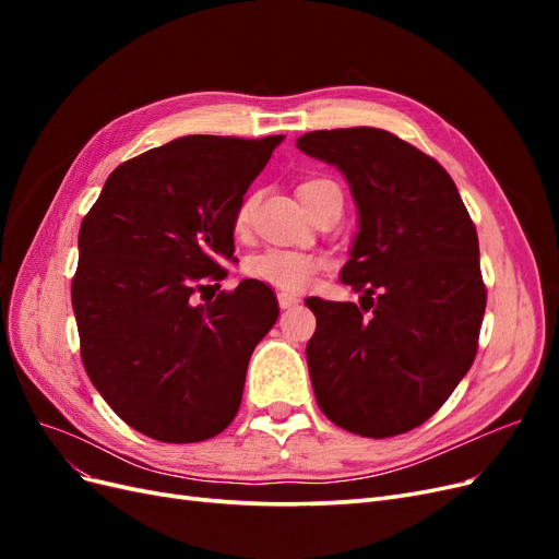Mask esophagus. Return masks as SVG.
Masks as SVG:
<instances>
[{
	"instance_id": "esophagus-1",
	"label": "esophagus",
	"mask_w": 559,
	"mask_h": 559,
	"mask_svg": "<svg viewBox=\"0 0 559 559\" xmlns=\"http://www.w3.org/2000/svg\"><path fill=\"white\" fill-rule=\"evenodd\" d=\"M277 302H280V308L282 310H289V308H296L298 302H300V298L298 296H294V294H277Z\"/></svg>"
}]
</instances>
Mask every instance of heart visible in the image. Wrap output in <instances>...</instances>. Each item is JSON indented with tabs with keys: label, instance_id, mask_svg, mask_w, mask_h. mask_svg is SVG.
Listing matches in <instances>:
<instances>
[{
	"label": "heart",
	"instance_id": "b5f03b06",
	"mask_svg": "<svg viewBox=\"0 0 559 559\" xmlns=\"http://www.w3.org/2000/svg\"><path fill=\"white\" fill-rule=\"evenodd\" d=\"M326 186H335V183L329 179H310L298 186V195L302 200V205H306V210H308V200L317 191L326 189ZM251 207L253 202L245 200L238 207V212H235V230L242 233L249 226ZM319 267H321L319 257L308 251H298V249H265L257 253V257H251L247 263L251 277H257L265 284L280 286V289H286V292H300L302 286H308Z\"/></svg>",
	"mask_w": 559,
	"mask_h": 559
}]
</instances>
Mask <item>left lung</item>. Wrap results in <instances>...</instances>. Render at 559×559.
I'll use <instances>...</instances> for the list:
<instances>
[{"instance_id":"obj_1","label":"left lung","mask_w":559,"mask_h":559,"mask_svg":"<svg viewBox=\"0 0 559 559\" xmlns=\"http://www.w3.org/2000/svg\"><path fill=\"white\" fill-rule=\"evenodd\" d=\"M296 146L335 165L359 210L341 280L364 294L361 308L306 300L317 317L306 349L317 403L345 431L405 433L476 359L487 302L476 226L443 165L392 132L314 130Z\"/></svg>"}]
</instances>
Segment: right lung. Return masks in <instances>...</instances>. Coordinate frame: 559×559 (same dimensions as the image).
I'll return each instance as SVG.
<instances>
[{
    "instance_id": "obj_1",
    "label": "right lung",
    "mask_w": 559,
    "mask_h": 559,
    "mask_svg": "<svg viewBox=\"0 0 559 559\" xmlns=\"http://www.w3.org/2000/svg\"><path fill=\"white\" fill-rule=\"evenodd\" d=\"M282 140L189 134L144 151L83 216L72 280L81 359L111 411L148 438L207 441L238 415L277 298L257 280L214 300L205 292L226 277L235 212Z\"/></svg>"
}]
</instances>
